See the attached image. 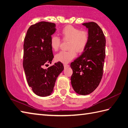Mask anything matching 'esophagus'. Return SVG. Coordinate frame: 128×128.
Returning <instances> with one entry per match:
<instances>
[{"mask_svg":"<svg viewBox=\"0 0 128 128\" xmlns=\"http://www.w3.org/2000/svg\"><path fill=\"white\" fill-rule=\"evenodd\" d=\"M69 66V64H64V68H68Z\"/></svg>","mask_w":128,"mask_h":128,"instance_id":"34e87169","label":"esophagus"}]
</instances>
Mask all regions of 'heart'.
I'll return each mask as SVG.
<instances>
[{
	"label": "heart",
	"mask_w": 128,
	"mask_h": 128,
	"mask_svg": "<svg viewBox=\"0 0 128 128\" xmlns=\"http://www.w3.org/2000/svg\"><path fill=\"white\" fill-rule=\"evenodd\" d=\"M63 40L69 41L66 51H61L57 54L55 58L58 62L64 63L69 62L76 57V50L82 52L86 48L89 40V32L86 30H80L70 25L62 28L60 32ZM50 46L54 51L59 48L61 44V39L56 36H52L50 39Z\"/></svg>",
	"instance_id": "1"
}]
</instances>
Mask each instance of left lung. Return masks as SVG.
Returning <instances> with one entry per match:
<instances>
[{"instance_id": "8db88e82", "label": "left lung", "mask_w": 128, "mask_h": 128, "mask_svg": "<svg viewBox=\"0 0 128 128\" xmlns=\"http://www.w3.org/2000/svg\"><path fill=\"white\" fill-rule=\"evenodd\" d=\"M82 25L88 29L89 40L81 56L71 62V83L76 93L86 96L94 91L102 80L106 40L96 22H85Z\"/></svg>"}]
</instances>
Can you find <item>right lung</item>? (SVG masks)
<instances>
[{
    "label": "right lung",
    "mask_w": 128,
    "mask_h": 128,
    "mask_svg": "<svg viewBox=\"0 0 128 128\" xmlns=\"http://www.w3.org/2000/svg\"><path fill=\"white\" fill-rule=\"evenodd\" d=\"M56 30L54 23L40 22L29 28L24 38L22 64L26 81L34 93L40 96L51 94L57 77L64 69L60 62L43 68L52 63L54 58L50 42Z\"/></svg>",
    "instance_id": "obj_1"
}]
</instances>
